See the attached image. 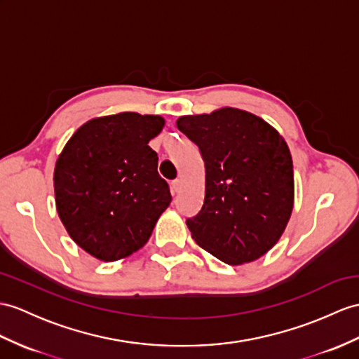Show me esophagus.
Masks as SVG:
<instances>
[{
    "label": "esophagus",
    "instance_id": "1",
    "mask_svg": "<svg viewBox=\"0 0 359 359\" xmlns=\"http://www.w3.org/2000/svg\"><path fill=\"white\" fill-rule=\"evenodd\" d=\"M170 189H172L173 194H178L180 189H181V180H175V181H172Z\"/></svg>",
    "mask_w": 359,
    "mask_h": 359
}]
</instances>
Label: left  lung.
<instances>
[{
    "label": "left lung",
    "instance_id": "left-lung-1",
    "mask_svg": "<svg viewBox=\"0 0 359 359\" xmlns=\"http://www.w3.org/2000/svg\"><path fill=\"white\" fill-rule=\"evenodd\" d=\"M177 126L205 163L204 204L187 219L191 238L229 265L266 255L294 207L292 156L285 138L264 118L230 107L182 116Z\"/></svg>",
    "mask_w": 359,
    "mask_h": 359
}]
</instances>
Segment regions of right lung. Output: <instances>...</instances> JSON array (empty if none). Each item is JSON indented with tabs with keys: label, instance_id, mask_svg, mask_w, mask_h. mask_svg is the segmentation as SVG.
<instances>
[{
	"label": "right lung",
	"instance_id": "obj_1",
	"mask_svg": "<svg viewBox=\"0 0 359 359\" xmlns=\"http://www.w3.org/2000/svg\"><path fill=\"white\" fill-rule=\"evenodd\" d=\"M161 116L120 112L95 117L68 140L55 165V199L67 233L103 262L125 259L149 241L169 207V186L149 142Z\"/></svg>",
	"mask_w": 359,
	"mask_h": 359
}]
</instances>
